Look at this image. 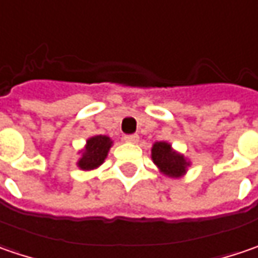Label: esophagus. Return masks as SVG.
I'll list each match as a JSON object with an SVG mask.
<instances>
[{"instance_id": "34e87169", "label": "esophagus", "mask_w": 258, "mask_h": 258, "mask_svg": "<svg viewBox=\"0 0 258 258\" xmlns=\"http://www.w3.org/2000/svg\"><path fill=\"white\" fill-rule=\"evenodd\" d=\"M139 134H127L125 137H124V140L128 141V143H137L139 141Z\"/></svg>"}]
</instances>
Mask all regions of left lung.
I'll list each match as a JSON object with an SVG mask.
<instances>
[{
	"label": "left lung",
	"instance_id": "8db88e82",
	"mask_svg": "<svg viewBox=\"0 0 258 258\" xmlns=\"http://www.w3.org/2000/svg\"><path fill=\"white\" fill-rule=\"evenodd\" d=\"M151 157H153V162L157 164V167L167 176L177 177L185 173L187 163L183 159V156L172 150L170 144L167 143H163V141L156 143L151 150Z\"/></svg>",
	"mask_w": 258,
	"mask_h": 258
}]
</instances>
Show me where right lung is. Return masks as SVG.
<instances>
[{
	"mask_svg": "<svg viewBox=\"0 0 258 258\" xmlns=\"http://www.w3.org/2000/svg\"><path fill=\"white\" fill-rule=\"evenodd\" d=\"M111 144H112V141L105 136H95V137L89 139L86 141L84 154L78 163L79 167L84 170H92L99 164H102V162L107 157Z\"/></svg>",
	"mask_w": 258,
	"mask_h": 258,
	"instance_id": "1",
	"label": "right lung"
}]
</instances>
